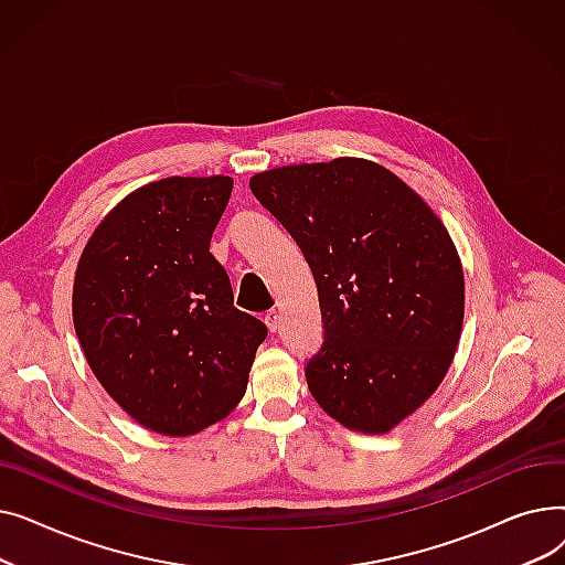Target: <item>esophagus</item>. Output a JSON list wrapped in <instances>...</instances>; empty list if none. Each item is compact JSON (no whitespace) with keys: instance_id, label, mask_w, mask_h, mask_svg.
Instances as JSON below:
<instances>
[{"instance_id":"obj_1","label":"esophagus","mask_w":565,"mask_h":565,"mask_svg":"<svg viewBox=\"0 0 565 565\" xmlns=\"http://www.w3.org/2000/svg\"><path fill=\"white\" fill-rule=\"evenodd\" d=\"M265 324H267V330H270V332H277L281 328V313L277 309L267 311L265 313Z\"/></svg>"}]
</instances>
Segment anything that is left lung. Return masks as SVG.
<instances>
[{
    "instance_id": "1",
    "label": "left lung",
    "mask_w": 565,
    "mask_h": 565,
    "mask_svg": "<svg viewBox=\"0 0 565 565\" xmlns=\"http://www.w3.org/2000/svg\"><path fill=\"white\" fill-rule=\"evenodd\" d=\"M300 245L324 324L309 392L334 422L387 435L441 384L465 318L458 249L433 207L373 160L286 164L249 178Z\"/></svg>"
}]
</instances>
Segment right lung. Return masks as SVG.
Wrapping results in <instances>:
<instances>
[{
  "mask_svg": "<svg viewBox=\"0 0 565 565\" xmlns=\"http://www.w3.org/2000/svg\"><path fill=\"white\" fill-rule=\"evenodd\" d=\"M231 175H169L132 190L88 237L73 324L88 369L139 426L190 437L243 401L265 324L233 307L211 237Z\"/></svg>",
  "mask_w": 565,
  "mask_h": 565,
  "instance_id": "1",
  "label": "right lung"
}]
</instances>
